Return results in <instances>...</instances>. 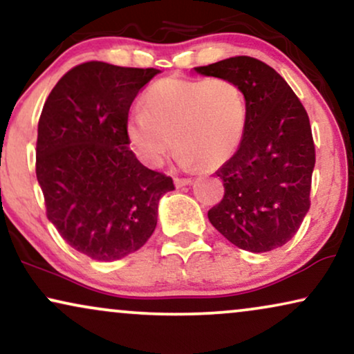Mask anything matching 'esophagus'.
Wrapping results in <instances>:
<instances>
[{"instance_id":"obj_1","label":"esophagus","mask_w":354,"mask_h":354,"mask_svg":"<svg viewBox=\"0 0 354 354\" xmlns=\"http://www.w3.org/2000/svg\"><path fill=\"white\" fill-rule=\"evenodd\" d=\"M191 178H174V185H176V187L191 185Z\"/></svg>"}]
</instances>
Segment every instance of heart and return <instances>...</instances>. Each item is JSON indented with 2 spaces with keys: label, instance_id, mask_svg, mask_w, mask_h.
I'll list each match as a JSON object with an SVG mask.
<instances>
[{
  "label": "heart",
  "instance_id": "obj_1",
  "mask_svg": "<svg viewBox=\"0 0 354 354\" xmlns=\"http://www.w3.org/2000/svg\"><path fill=\"white\" fill-rule=\"evenodd\" d=\"M248 120V97L238 82L169 75L144 93L142 111L131 115L126 134L138 157L150 167L163 162L174 139L183 165L201 163L212 169L238 152Z\"/></svg>",
  "mask_w": 354,
  "mask_h": 354
}]
</instances>
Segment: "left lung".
Here are the masks:
<instances>
[{"label":"left lung","mask_w":354,"mask_h":354,"mask_svg":"<svg viewBox=\"0 0 354 354\" xmlns=\"http://www.w3.org/2000/svg\"><path fill=\"white\" fill-rule=\"evenodd\" d=\"M244 88L249 105L241 147L215 171L223 199L209 220L234 246L268 252L295 236L310 207L315 147L303 103L275 69L251 56L197 66Z\"/></svg>","instance_id":"8db88e82"}]
</instances>
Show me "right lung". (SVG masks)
<instances>
[{
    "label": "right lung",
    "mask_w": 354,
    "mask_h": 354,
    "mask_svg": "<svg viewBox=\"0 0 354 354\" xmlns=\"http://www.w3.org/2000/svg\"><path fill=\"white\" fill-rule=\"evenodd\" d=\"M160 71L87 61L69 69L39 120L35 173L46 216L75 251L110 262L138 251L157 226L165 173L129 149V108Z\"/></svg>",
    "instance_id": "obj_1"
}]
</instances>
